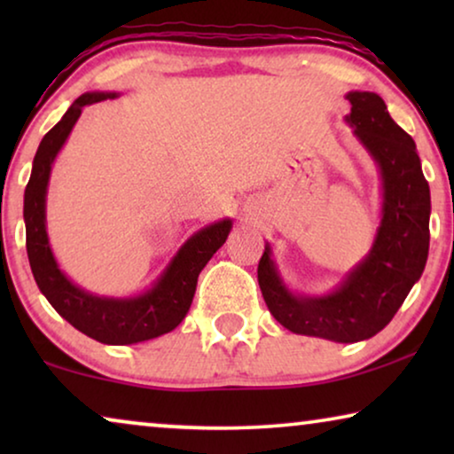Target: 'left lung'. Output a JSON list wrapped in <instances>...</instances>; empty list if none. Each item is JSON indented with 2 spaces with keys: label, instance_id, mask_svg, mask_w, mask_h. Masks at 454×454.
<instances>
[{
  "label": "left lung",
  "instance_id": "8db88e82",
  "mask_svg": "<svg viewBox=\"0 0 454 454\" xmlns=\"http://www.w3.org/2000/svg\"><path fill=\"white\" fill-rule=\"evenodd\" d=\"M356 128L382 173L384 208L370 256L326 297H295L283 287L266 246L258 262V285L270 314L285 328L337 343L374 337L424 272L430 247V185L411 136L388 115L374 92H349Z\"/></svg>",
  "mask_w": 454,
  "mask_h": 454
}]
</instances>
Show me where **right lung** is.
I'll return each instance as SVG.
<instances>
[{"instance_id":"1","label":"right lung","mask_w":454,"mask_h":454,"mask_svg":"<svg viewBox=\"0 0 454 454\" xmlns=\"http://www.w3.org/2000/svg\"><path fill=\"white\" fill-rule=\"evenodd\" d=\"M107 92L78 97L66 115L43 136L35 154L27 192H24V223H27V252L35 281L58 309L59 316L86 337L107 345H132L169 333L185 318L196 294L200 270L213 254L225 244L231 221L215 223L185 241L163 278L145 295L132 300H109L84 294L58 269L45 231V194L55 154L59 153L74 123L84 107L105 101Z\"/></svg>"}]
</instances>
